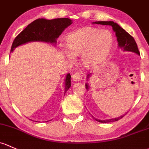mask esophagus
Returning <instances> with one entry per match:
<instances>
[{
	"label": "esophagus",
	"instance_id": "obj_1",
	"mask_svg": "<svg viewBox=\"0 0 149 149\" xmlns=\"http://www.w3.org/2000/svg\"><path fill=\"white\" fill-rule=\"evenodd\" d=\"M72 79H73V81H79L81 79V73H79V72H76V73L73 75V76H72Z\"/></svg>",
	"mask_w": 149,
	"mask_h": 149
}]
</instances>
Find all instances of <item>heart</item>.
<instances>
[{
  "instance_id": "b5f03b06",
  "label": "heart",
  "mask_w": 149,
  "mask_h": 149,
  "mask_svg": "<svg viewBox=\"0 0 149 149\" xmlns=\"http://www.w3.org/2000/svg\"><path fill=\"white\" fill-rule=\"evenodd\" d=\"M113 37L108 30L94 27H84L68 36L66 46L68 51L64 53L68 57L82 55L84 63L93 66L103 61L111 48Z\"/></svg>"
}]
</instances>
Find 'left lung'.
<instances>
[{"label":"left lung","mask_w":149,"mask_h":149,"mask_svg":"<svg viewBox=\"0 0 149 149\" xmlns=\"http://www.w3.org/2000/svg\"><path fill=\"white\" fill-rule=\"evenodd\" d=\"M94 23L101 25H106V26H111L113 30L116 32V36L117 37V40H118V46L121 48L122 49L124 50V51H132V52L140 55V52H139V49H138L137 44L134 38L131 36L128 33L126 32L124 29H122L119 25L117 24L116 23H114L113 21H97L95 22ZM89 76H90L89 74L88 75V79ZM86 86V88L88 89L87 84ZM123 116H124V115L118 117V118H112V119L106 120H98L96 118H95V120H98V122H101V123H111V122L118 120L121 118H123Z\"/></svg>","instance_id":"1"}]
</instances>
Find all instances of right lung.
<instances>
[{"label":"right lung","mask_w":149,"mask_h":149,"mask_svg":"<svg viewBox=\"0 0 149 149\" xmlns=\"http://www.w3.org/2000/svg\"><path fill=\"white\" fill-rule=\"evenodd\" d=\"M71 23V20L66 18L52 20L39 18L35 20L15 38L10 51H13L17 46L30 41H43L55 43L56 39L62 33L64 29ZM70 86V75L68 73L65 79V93L69 89Z\"/></svg>","instance_id":"add662e5"}]
</instances>
